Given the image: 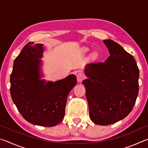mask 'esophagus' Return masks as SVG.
<instances>
[{"mask_svg":"<svg viewBox=\"0 0 148 148\" xmlns=\"http://www.w3.org/2000/svg\"><path fill=\"white\" fill-rule=\"evenodd\" d=\"M85 78H86V76H85L83 72H79V73L77 74V80L79 83L83 81Z\"/></svg>","mask_w":148,"mask_h":148,"instance_id":"1","label":"esophagus"}]
</instances>
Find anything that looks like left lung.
<instances>
[{
    "label": "left lung",
    "mask_w": 148,
    "mask_h": 148,
    "mask_svg": "<svg viewBox=\"0 0 148 148\" xmlns=\"http://www.w3.org/2000/svg\"><path fill=\"white\" fill-rule=\"evenodd\" d=\"M110 56L104 62L86 65L89 116L94 123L108 125L124 119L133 108L138 94L139 69L132 55L112 40L103 41Z\"/></svg>",
    "instance_id": "1"
}]
</instances>
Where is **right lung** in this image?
Wrapping results in <instances>:
<instances>
[{"label":"right lung","mask_w":148,"mask_h":148,"mask_svg":"<svg viewBox=\"0 0 148 148\" xmlns=\"http://www.w3.org/2000/svg\"><path fill=\"white\" fill-rule=\"evenodd\" d=\"M44 45L29 42L15 59L10 95L23 118L31 123L53 127L63 119L67 97L77 79L71 74L56 82L41 79Z\"/></svg>","instance_id":"add662e5"}]
</instances>
